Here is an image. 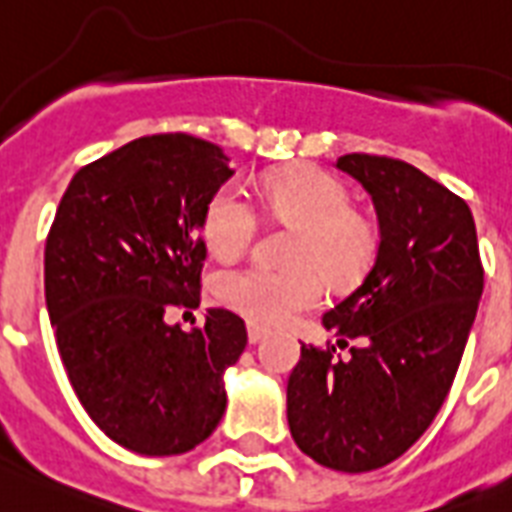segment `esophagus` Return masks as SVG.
I'll return each mask as SVG.
<instances>
[{
	"mask_svg": "<svg viewBox=\"0 0 512 512\" xmlns=\"http://www.w3.org/2000/svg\"><path fill=\"white\" fill-rule=\"evenodd\" d=\"M264 337H266V329L264 327H259V324H256V322H248V340L259 342V340H264Z\"/></svg>",
	"mask_w": 512,
	"mask_h": 512,
	"instance_id": "esophagus-1",
	"label": "esophagus"
}]
</instances>
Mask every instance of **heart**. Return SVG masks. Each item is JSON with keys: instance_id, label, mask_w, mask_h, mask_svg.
<instances>
[{"instance_id": "b5f03b06", "label": "heart", "mask_w": 512, "mask_h": 512, "mask_svg": "<svg viewBox=\"0 0 512 512\" xmlns=\"http://www.w3.org/2000/svg\"><path fill=\"white\" fill-rule=\"evenodd\" d=\"M259 198L272 222L298 230L287 251L293 266L251 264L219 272L211 290L222 306L256 324L280 327L324 301V277L335 287H350L369 272L377 256V227L353 209L350 188L340 177L314 164H295L266 177ZM256 232L259 217L246 190L235 183L214 190L204 211L211 251L219 259H238Z\"/></svg>"}]
</instances>
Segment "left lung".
I'll return each mask as SVG.
<instances>
[{
	"label": "left lung",
	"mask_w": 512,
	"mask_h": 512,
	"mask_svg": "<svg viewBox=\"0 0 512 512\" xmlns=\"http://www.w3.org/2000/svg\"><path fill=\"white\" fill-rule=\"evenodd\" d=\"M337 167L371 193L379 246L361 285L322 316L345 348L301 345L287 379V424L308 458L345 474L382 468L432 426L476 319L484 266L471 209L392 156Z\"/></svg>",
	"instance_id": "obj_1"
}]
</instances>
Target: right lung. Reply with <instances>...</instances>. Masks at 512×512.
Wrapping results in <instances>:
<instances>
[{
	"instance_id": "obj_1",
	"label": "right lung",
	"mask_w": 512,
	"mask_h": 512,
	"mask_svg": "<svg viewBox=\"0 0 512 512\" xmlns=\"http://www.w3.org/2000/svg\"><path fill=\"white\" fill-rule=\"evenodd\" d=\"M227 164L193 135L135 138L75 172L46 235V308L67 379L133 453L201 445L225 413L222 374L246 350V322L227 308H206L190 332L167 324L201 303V227Z\"/></svg>"
}]
</instances>
